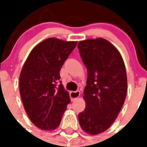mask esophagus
<instances>
[{"mask_svg": "<svg viewBox=\"0 0 147 147\" xmlns=\"http://www.w3.org/2000/svg\"><path fill=\"white\" fill-rule=\"evenodd\" d=\"M80 95V92L79 91H76V92H70V97H71V99H76L77 98H78Z\"/></svg>", "mask_w": 147, "mask_h": 147, "instance_id": "1", "label": "esophagus"}]
</instances>
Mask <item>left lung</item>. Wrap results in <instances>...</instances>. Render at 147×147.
Masks as SVG:
<instances>
[{
	"label": "left lung",
	"instance_id": "8db88e82",
	"mask_svg": "<svg viewBox=\"0 0 147 147\" xmlns=\"http://www.w3.org/2000/svg\"><path fill=\"white\" fill-rule=\"evenodd\" d=\"M78 49L88 71L84 91L86 106L78 114V121L84 131L98 134L114 123L124 103L125 65L118 50L103 38L80 41Z\"/></svg>",
	"mask_w": 147,
	"mask_h": 147
}]
</instances>
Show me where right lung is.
<instances>
[{"label": "right lung", "instance_id": "right-lung-1", "mask_svg": "<svg viewBox=\"0 0 147 147\" xmlns=\"http://www.w3.org/2000/svg\"><path fill=\"white\" fill-rule=\"evenodd\" d=\"M77 42L49 38L36 46L20 76V94L24 109L34 125L54 130L70 102L60 81V70Z\"/></svg>", "mask_w": 147, "mask_h": 147}]
</instances>
